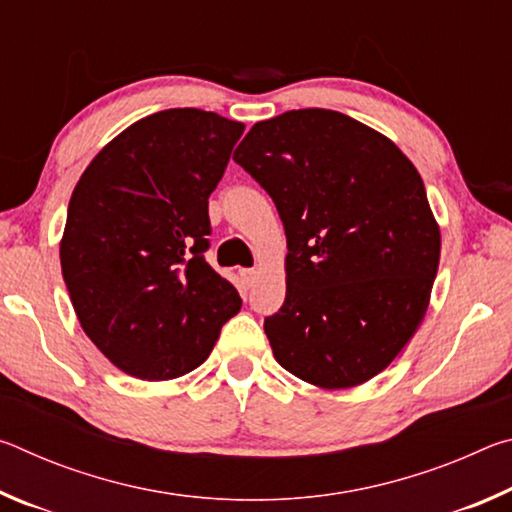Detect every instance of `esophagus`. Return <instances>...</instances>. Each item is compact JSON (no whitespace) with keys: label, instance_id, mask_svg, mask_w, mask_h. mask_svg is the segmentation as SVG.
Masks as SVG:
<instances>
[{"label":"esophagus","instance_id":"obj_1","mask_svg":"<svg viewBox=\"0 0 512 512\" xmlns=\"http://www.w3.org/2000/svg\"><path fill=\"white\" fill-rule=\"evenodd\" d=\"M239 275H241V280H244L246 287H253V282L257 280V271H255V268H241Z\"/></svg>","mask_w":512,"mask_h":512}]
</instances>
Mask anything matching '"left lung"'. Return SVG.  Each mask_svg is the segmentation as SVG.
<instances>
[{"label":"left lung","mask_w":512,"mask_h":512,"mask_svg":"<svg viewBox=\"0 0 512 512\" xmlns=\"http://www.w3.org/2000/svg\"><path fill=\"white\" fill-rule=\"evenodd\" d=\"M241 164L287 232V298L264 320L277 363L318 388L379 375L427 314L440 228L413 162L325 108L257 121Z\"/></svg>","instance_id":"obj_1"}]
</instances>
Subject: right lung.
<instances>
[{"mask_svg": "<svg viewBox=\"0 0 512 512\" xmlns=\"http://www.w3.org/2000/svg\"><path fill=\"white\" fill-rule=\"evenodd\" d=\"M241 121L155 112L97 153L76 183L60 266L83 332L126 375L162 381L210 357L237 289L205 262L207 198Z\"/></svg>", "mask_w": 512, "mask_h": 512, "instance_id": "add662e5", "label": "right lung"}]
</instances>
